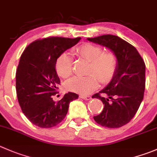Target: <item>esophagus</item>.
I'll list each match as a JSON object with an SVG mask.
<instances>
[{
	"instance_id": "obj_1",
	"label": "esophagus",
	"mask_w": 157,
	"mask_h": 157,
	"mask_svg": "<svg viewBox=\"0 0 157 157\" xmlns=\"http://www.w3.org/2000/svg\"><path fill=\"white\" fill-rule=\"evenodd\" d=\"M80 98L83 99V100H91V97L90 96H85V95H80Z\"/></svg>"
}]
</instances>
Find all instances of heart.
<instances>
[{"mask_svg":"<svg viewBox=\"0 0 157 157\" xmlns=\"http://www.w3.org/2000/svg\"><path fill=\"white\" fill-rule=\"evenodd\" d=\"M76 55L89 61L86 77H75L67 83L68 90L81 94H88L98 87L99 80L108 83L113 80L117 71L118 58L113 51H103L98 45L83 44L74 50ZM57 74L67 79L73 74V58L68 53L63 52L55 62Z\"/></svg>","mask_w":157,"mask_h":157,"instance_id":"heart-1","label":"heart"}]
</instances>
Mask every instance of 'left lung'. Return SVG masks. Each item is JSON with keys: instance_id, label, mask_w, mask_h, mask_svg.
<instances>
[{"instance_id": "left-lung-1", "label": "left lung", "mask_w": 157, "mask_h": 157, "mask_svg": "<svg viewBox=\"0 0 157 157\" xmlns=\"http://www.w3.org/2000/svg\"><path fill=\"white\" fill-rule=\"evenodd\" d=\"M88 40L109 48L118 58L115 76L103 90L92 96L104 104L94 119L102 127L118 128L128 124L144 99L146 65L137 50L119 36L112 34L88 38Z\"/></svg>"}]
</instances>
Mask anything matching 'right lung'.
Instances as JSON below:
<instances>
[{"mask_svg": "<svg viewBox=\"0 0 157 157\" xmlns=\"http://www.w3.org/2000/svg\"><path fill=\"white\" fill-rule=\"evenodd\" d=\"M80 37L49 36L30 43L20 58L16 71V90L18 103L25 117L41 128H51L60 124L67 113L70 103L78 99L68 92L54 101L58 94L60 78L55 62L60 54L74 46Z\"/></svg>", "mask_w": 157, "mask_h": 157, "instance_id": "right-lung-1", "label": "right lung"}]
</instances>
